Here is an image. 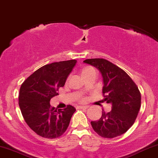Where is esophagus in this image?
<instances>
[{"label": "esophagus", "instance_id": "1", "mask_svg": "<svg viewBox=\"0 0 158 158\" xmlns=\"http://www.w3.org/2000/svg\"><path fill=\"white\" fill-rule=\"evenodd\" d=\"M77 108L78 109H82V110L87 109V108H88V106H78Z\"/></svg>", "mask_w": 158, "mask_h": 158}]
</instances>
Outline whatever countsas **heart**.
<instances>
[{
	"instance_id": "1",
	"label": "heart",
	"mask_w": 158,
	"mask_h": 158,
	"mask_svg": "<svg viewBox=\"0 0 158 158\" xmlns=\"http://www.w3.org/2000/svg\"><path fill=\"white\" fill-rule=\"evenodd\" d=\"M94 69V68H90V67H88V68H85V69H83V71H82V74L83 75H84L85 73H86L87 72H88L89 71H90V70H93Z\"/></svg>"
}]
</instances>
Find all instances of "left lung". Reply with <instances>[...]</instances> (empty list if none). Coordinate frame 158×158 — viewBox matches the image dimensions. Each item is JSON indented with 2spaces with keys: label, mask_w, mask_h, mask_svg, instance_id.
<instances>
[{
  "label": "left lung",
  "mask_w": 158,
  "mask_h": 158,
  "mask_svg": "<svg viewBox=\"0 0 158 158\" xmlns=\"http://www.w3.org/2000/svg\"><path fill=\"white\" fill-rule=\"evenodd\" d=\"M90 64L102 74L104 100L111 104L112 110L91 121L93 129L100 136L113 138L125 133L133 125L140 108L141 96L135 83L124 71L104 59H88Z\"/></svg>",
  "instance_id": "8db88e82"
}]
</instances>
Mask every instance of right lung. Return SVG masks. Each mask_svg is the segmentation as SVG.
Instances as JSON below:
<instances>
[{
	"label": "right lung",
	"instance_id": "right-lung-1",
	"mask_svg": "<svg viewBox=\"0 0 158 158\" xmlns=\"http://www.w3.org/2000/svg\"><path fill=\"white\" fill-rule=\"evenodd\" d=\"M77 61L71 60L45 64L26 79L20 89L19 106L25 121L38 135L56 138L69 126L76 111L68 105L63 110L51 107L50 100L58 95Z\"/></svg>",
	"mask_w": 158,
	"mask_h": 158
}]
</instances>
